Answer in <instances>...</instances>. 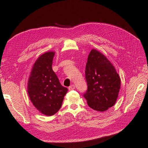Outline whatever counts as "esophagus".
<instances>
[{
	"instance_id": "34e87169",
	"label": "esophagus",
	"mask_w": 148,
	"mask_h": 148,
	"mask_svg": "<svg viewBox=\"0 0 148 148\" xmlns=\"http://www.w3.org/2000/svg\"><path fill=\"white\" fill-rule=\"evenodd\" d=\"M74 89H75V86L74 85V84H72V85H71L69 87V90H74Z\"/></svg>"
}]
</instances>
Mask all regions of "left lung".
<instances>
[{"label": "left lung", "mask_w": 148, "mask_h": 148, "mask_svg": "<svg viewBox=\"0 0 148 148\" xmlns=\"http://www.w3.org/2000/svg\"><path fill=\"white\" fill-rule=\"evenodd\" d=\"M88 90L83 96L90 108L106 111L115 104L121 86V79L106 56L95 49L90 52L86 65Z\"/></svg>", "instance_id": "8db88e82"}]
</instances>
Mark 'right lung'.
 Listing matches in <instances>:
<instances>
[{"label":"right lung","mask_w":148,"mask_h":148,"mask_svg":"<svg viewBox=\"0 0 148 148\" xmlns=\"http://www.w3.org/2000/svg\"><path fill=\"white\" fill-rule=\"evenodd\" d=\"M55 51H48L36 60L27 83V92L34 107L46 116L60 109L68 89L62 86L52 69Z\"/></svg>","instance_id":"add662e5"}]
</instances>
